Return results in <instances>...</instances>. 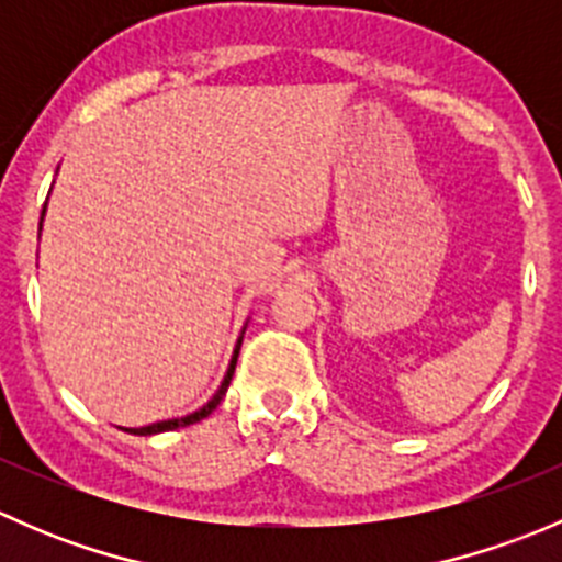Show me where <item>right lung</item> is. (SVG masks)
<instances>
[{"mask_svg": "<svg viewBox=\"0 0 562 562\" xmlns=\"http://www.w3.org/2000/svg\"><path fill=\"white\" fill-rule=\"evenodd\" d=\"M43 217H45V206H43V214H40V228H43ZM245 328H247V323H245ZM245 328H241L239 339H236V348H234V356H231L228 372H225L223 383H220V389L214 391V396L206 402V405L198 407V411H192V413H187V416H181V418H168V422L149 424V427H130V429L122 427L124 432H130V435H160V432H171V429H179V427H190V424L206 418L209 413H212L214 407L220 405V400H223L225 391H228V386H231V378H234V370H236V359H239V350H241V339H245Z\"/></svg>", "mask_w": 562, "mask_h": 562, "instance_id": "obj_1", "label": "right lung"}]
</instances>
